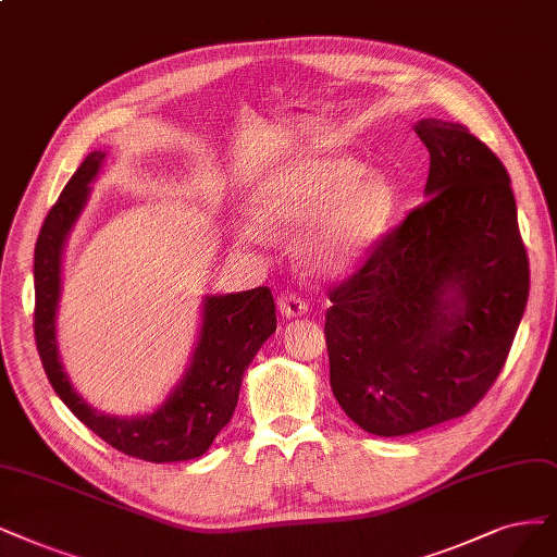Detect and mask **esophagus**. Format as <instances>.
<instances>
[{
  "label": "esophagus",
  "instance_id": "34e87169",
  "mask_svg": "<svg viewBox=\"0 0 557 557\" xmlns=\"http://www.w3.org/2000/svg\"><path fill=\"white\" fill-rule=\"evenodd\" d=\"M280 312L286 317V319H296V317H302L310 312V302H307L302 296L298 294H284L280 300Z\"/></svg>",
  "mask_w": 557,
  "mask_h": 557
}]
</instances>
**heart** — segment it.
I'll return each instance as SVG.
<instances>
[{
	"instance_id": "heart-1",
	"label": "heart",
	"mask_w": 557,
	"mask_h": 557,
	"mask_svg": "<svg viewBox=\"0 0 557 557\" xmlns=\"http://www.w3.org/2000/svg\"><path fill=\"white\" fill-rule=\"evenodd\" d=\"M252 218L271 232L296 230L320 211L319 222L302 240V257L321 273H342L356 265L389 230L397 193L381 172L342 153H305L252 190Z\"/></svg>"
}]
</instances>
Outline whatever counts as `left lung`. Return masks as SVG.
<instances>
[{"label": "left lung", "mask_w": 557, "mask_h": 557, "mask_svg": "<svg viewBox=\"0 0 557 557\" xmlns=\"http://www.w3.org/2000/svg\"><path fill=\"white\" fill-rule=\"evenodd\" d=\"M426 201L331 286L325 346L344 413L374 436L466 416L503 372L530 265L500 158L461 123L422 119Z\"/></svg>", "instance_id": "left-lung-1"}]
</instances>
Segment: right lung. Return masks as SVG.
I'll use <instances>...</instances> for the list:
<instances>
[{
	"label": "right lung",
	"instance_id": "obj_1",
	"mask_svg": "<svg viewBox=\"0 0 557 557\" xmlns=\"http://www.w3.org/2000/svg\"><path fill=\"white\" fill-rule=\"evenodd\" d=\"M106 153L94 151L61 190L46 215L34 250V337L40 362L59 399L114 449L153 463L188 461L211 447L232 420L245 367L275 333V300L268 286L243 294L211 296L203 302L201 335L193 364L162 408L144 418H112L82 399L64 374L57 354L54 312L61 282V250L89 197V183Z\"/></svg>",
	"mask_w": 557,
	"mask_h": 557
}]
</instances>
